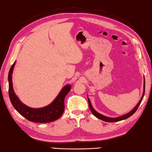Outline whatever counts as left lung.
I'll return each mask as SVG.
<instances>
[{"label":"left lung","instance_id":"1","mask_svg":"<svg viewBox=\"0 0 152 152\" xmlns=\"http://www.w3.org/2000/svg\"><path fill=\"white\" fill-rule=\"evenodd\" d=\"M144 93H145V80H144V92H143V95H142V97H141V99L140 100V102H139V103H138L137 104V106L134 108V109L131 111L130 113H127L126 114H125V115L124 116H120V117H118V118H109V117H107V116H104L103 115H102V114H101L98 113H97L96 111L94 110L93 109V107L92 106V104H91V103H90V101L89 99H88V103H89V107H90V110L91 112L92 113V114H94V116H95L96 118H99L100 120H102L103 121H104V122H118V121H121V120H125V119H127L128 118H129L131 116H132L133 114L136 112L137 110L138 109V108H139L140 104L141 103V102H142V100L143 99L144 97Z\"/></svg>","mask_w":152,"mask_h":152}]
</instances>
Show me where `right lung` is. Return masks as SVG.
Instances as JSON below:
<instances>
[{
  "label": "right lung",
  "mask_w": 152,
  "mask_h": 152,
  "mask_svg": "<svg viewBox=\"0 0 152 152\" xmlns=\"http://www.w3.org/2000/svg\"><path fill=\"white\" fill-rule=\"evenodd\" d=\"M15 64V62L10 67L8 73V93L10 102H11L13 107L20 114H21L26 120L30 121V122L37 123H48L58 119L64 111V99L71 90V86L67 85L64 87V88L60 92L58 96L56 97L53 102L49 105L40 108V109L30 108L20 102L13 90L12 76Z\"/></svg>",
  "instance_id": "right-lung-1"
}]
</instances>
